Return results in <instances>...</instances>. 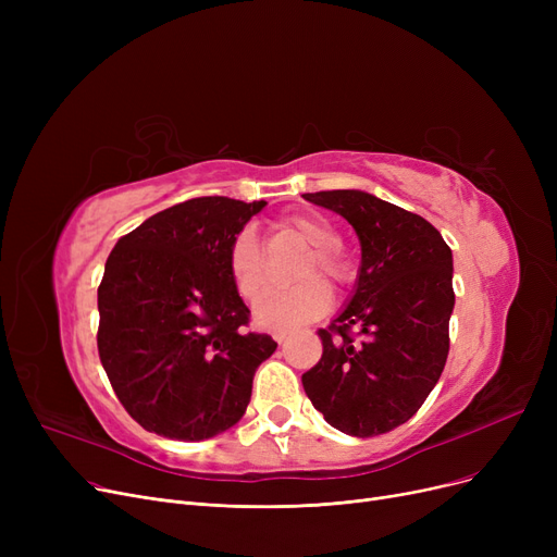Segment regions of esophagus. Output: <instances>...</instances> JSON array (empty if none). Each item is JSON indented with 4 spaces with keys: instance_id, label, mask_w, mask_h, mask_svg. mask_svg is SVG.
I'll use <instances>...</instances> for the list:
<instances>
[{
    "instance_id": "34e87169",
    "label": "esophagus",
    "mask_w": 557,
    "mask_h": 557,
    "mask_svg": "<svg viewBox=\"0 0 557 557\" xmlns=\"http://www.w3.org/2000/svg\"><path fill=\"white\" fill-rule=\"evenodd\" d=\"M286 336H288V334H286V332H275V334H273V338H275V343H280V345H282V343H284V341H286Z\"/></svg>"
}]
</instances>
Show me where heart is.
Listing matches in <instances>:
<instances>
[{
	"mask_svg": "<svg viewBox=\"0 0 557 557\" xmlns=\"http://www.w3.org/2000/svg\"><path fill=\"white\" fill-rule=\"evenodd\" d=\"M284 227L296 232L302 242L313 248L296 269L298 280L302 276L308 280L271 290L255 307V323L263 330L275 332H288L313 323L315 318L330 309V288L323 280L313 275L320 273L332 284H343L352 275V267H349L347 257L338 248V234L327 219L302 212L288 216L284 221ZM227 271L237 294L248 302L257 300L263 294V288L269 286L267 261H263L257 234L250 227H244L242 232L234 234V239L230 242Z\"/></svg>",
	"mask_w": 557,
	"mask_h": 557,
	"instance_id": "obj_1",
	"label": "heart"
}]
</instances>
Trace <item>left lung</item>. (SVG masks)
Listing matches in <instances>:
<instances>
[{"label":"left lung","mask_w":557,"mask_h":557,"mask_svg":"<svg viewBox=\"0 0 557 557\" xmlns=\"http://www.w3.org/2000/svg\"><path fill=\"white\" fill-rule=\"evenodd\" d=\"M302 196L341 214L361 244L352 298L318 332L323 359L302 374L305 393L347 435L388 433L418 413L443 374L456 300L451 248L426 219L368 191Z\"/></svg>","instance_id":"obj_1"}]
</instances>
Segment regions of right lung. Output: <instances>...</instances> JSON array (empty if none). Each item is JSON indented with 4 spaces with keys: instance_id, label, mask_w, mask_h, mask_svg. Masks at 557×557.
<instances>
[{
    "instance_id": "right-lung-1",
    "label": "right lung",
    "mask_w": 557,
    "mask_h": 557,
    "mask_svg": "<svg viewBox=\"0 0 557 557\" xmlns=\"http://www.w3.org/2000/svg\"><path fill=\"white\" fill-rule=\"evenodd\" d=\"M267 208L202 196L137 225L112 248L99 286V357L128 416L171 441L237 424L255 370L277 343L246 332L227 271L234 234Z\"/></svg>"
}]
</instances>
